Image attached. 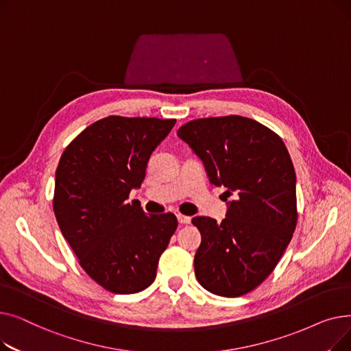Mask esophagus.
Listing matches in <instances>:
<instances>
[{"mask_svg":"<svg viewBox=\"0 0 351 351\" xmlns=\"http://www.w3.org/2000/svg\"><path fill=\"white\" fill-rule=\"evenodd\" d=\"M178 220L180 225H188L191 223V217L189 216H185V215H178Z\"/></svg>","mask_w":351,"mask_h":351,"instance_id":"obj_1","label":"esophagus"}]
</instances>
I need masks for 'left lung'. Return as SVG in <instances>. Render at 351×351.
Listing matches in <instances>:
<instances>
[{
  "mask_svg": "<svg viewBox=\"0 0 351 351\" xmlns=\"http://www.w3.org/2000/svg\"><path fill=\"white\" fill-rule=\"evenodd\" d=\"M178 136L204 160L213 185L225 186L228 197L237 195L222 222L192 219L202 234L196 279L217 296H243L278 266L298 225L296 172L287 147L267 126L239 115L193 119Z\"/></svg>",
  "mask_w": 351,
  "mask_h": 351,
  "instance_id": "1",
  "label": "left lung"
}]
</instances>
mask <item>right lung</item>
<instances>
[{
  "label": "right lung",
  "instance_id": "add662e5",
  "mask_svg": "<svg viewBox=\"0 0 351 351\" xmlns=\"http://www.w3.org/2000/svg\"><path fill=\"white\" fill-rule=\"evenodd\" d=\"M175 122L110 115L85 128L61 155L55 217L81 267L110 293L149 287L178 228L173 213L146 215L138 200H128Z\"/></svg>",
  "mask_w": 351,
  "mask_h": 351
}]
</instances>
